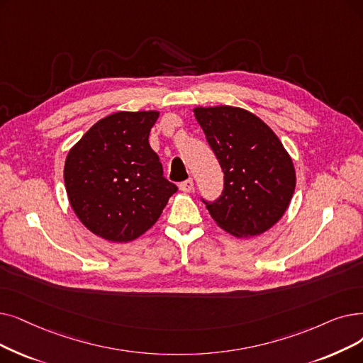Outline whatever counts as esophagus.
Segmentation results:
<instances>
[{"label":"esophagus","instance_id":"obj_1","mask_svg":"<svg viewBox=\"0 0 363 363\" xmlns=\"http://www.w3.org/2000/svg\"><path fill=\"white\" fill-rule=\"evenodd\" d=\"M179 188H181V190H182L184 193H191V191L194 190V181H193L191 178L186 179V181H184V182L179 184Z\"/></svg>","mask_w":363,"mask_h":363}]
</instances>
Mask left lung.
Here are the masks:
<instances>
[{
    "instance_id": "8db88e82",
    "label": "left lung",
    "mask_w": 363,
    "mask_h": 363,
    "mask_svg": "<svg viewBox=\"0 0 363 363\" xmlns=\"http://www.w3.org/2000/svg\"><path fill=\"white\" fill-rule=\"evenodd\" d=\"M193 113L224 172L223 196L206 203L215 224L239 239L269 231L288 211L295 191L289 152L247 109L196 106Z\"/></svg>"
}]
</instances>
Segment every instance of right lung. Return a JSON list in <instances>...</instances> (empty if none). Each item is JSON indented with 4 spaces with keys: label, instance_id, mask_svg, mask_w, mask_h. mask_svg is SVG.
<instances>
[{
    "label": "right lung",
    "instance_id": "right-lung-1",
    "mask_svg": "<svg viewBox=\"0 0 363 363\" xmlns=\"http://www.w3.org/2000/svg\"><path fill=\"white\" fill-rule=\"evenodd\" d=\"M159 111H118L101 118L69 150L64 179L71 208L93 234L129 243L160 218L177 185L148 143Z\"/></svg>",
    "mask_w": 363,
    "mask_h": 363
}]
</instances>
